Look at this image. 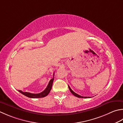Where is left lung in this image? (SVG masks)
I'll return each mask as SVG.
<instances>
[{"label":"left lung","mask_w":123,"mask_h":123,"mask_svg":"<svg viewBox=\"0 0 123 123\" xmlns=\"http://www.w3.org/2000/svg\"><path fill=\"white\" fill-rule=\"evenodd\" d=\"M68 87H69V90H70V92H71V93L72 94H73L75 96V97H78V98H90V97H82V96H80V95H78V94H77V93H76L75 92H74V91L71 90V88L70 87V86H69V85H68Z\"/></svg>","instance_id":"1"}]
</instances>
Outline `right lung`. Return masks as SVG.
<instances>
[{
  "label": "right lung",
  "mask_w": 123,
  "mask_h": 123,
  "mask_svg": "<svg viewBox=\"0 0 123 123\" xmlns=\"http://www.w3.org/2000/svg\"><path fill=\"white\" fill-rule=\"evenodd\" d=\"M54 73L53 74V78L51 79L49 81V82L48 84L47 87L45 88V90L43 91L42 92L38 94H34V93H31L29 92H24L21 90H18V91L19 92L22 94L26 96L28 98H44L45 97H46V96L49 94V93L50 92V90L52 89V85H53V82L54 80Z\"/></svg>",
  "instance_id": "1"
}]
</instances>
